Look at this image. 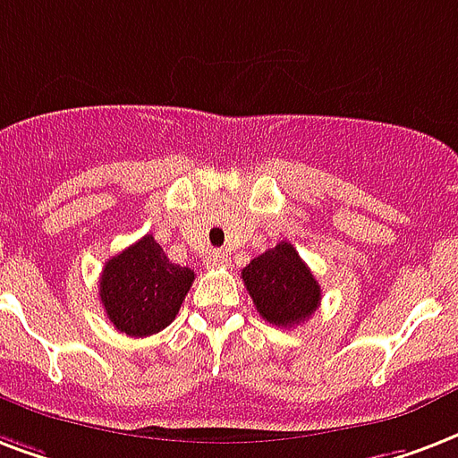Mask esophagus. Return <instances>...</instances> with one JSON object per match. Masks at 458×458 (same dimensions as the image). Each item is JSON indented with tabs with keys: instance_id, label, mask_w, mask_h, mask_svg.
<instances>
[{
	"instance_id": "1",
	"label": "esophagus",
	"mask_w": 458,
	"mask_h": 458,
	"mask_svg": "<svg viewBox=\"0 0 458 458\" xmlns=\"http://www.w3.org/2000/svg\"><path fill=\"white\" fill-rule=\"evenodd\" d=\"M206 267L208 268H221V267H228V254L225 252H208V257H206Z\"/></svg>"
}]
</instances>
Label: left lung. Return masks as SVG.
Returning a JSON list of instances; mask_svg holds the SVG:
<instances>
[{
	"label": "left lung",
	"instance_id": "8db88e82",
	"mask_svg": "<svg viewBox=\"0 0 458 458\" xmlns=\"http://www.w3.org/2000/svg\"><path fill=\"white\" fill-rule=\"evenodd\" d=\"M244 288L264 322L291 329L314 314L322 288L291 242H278L242 268Z\"/></svg>",
	"mask_w": 458,
	"mask_h": 458
}]
</instances>
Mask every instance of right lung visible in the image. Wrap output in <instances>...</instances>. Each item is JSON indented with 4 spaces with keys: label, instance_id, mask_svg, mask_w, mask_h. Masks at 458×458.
Returning a JSON list of instances; mask_svg holds the SVG:
<instances>
[{
    "label": "right lung",
    "instance_id": "add662e5",
    "mask_svg": "<svg viewBox=\"0 0 458 458\" xmlns=\"http://www.w3.org/2000/svg\"><path fill=\"white\" fill-rule=\"evenodd\" d=\"M194 271L167 259L153 235H144L113 259L100 276V300L114 329L144 338L173 322Z\"/></svg>",
    "mask_w": 458,
    "mask_h": 458
}]
</instances>
